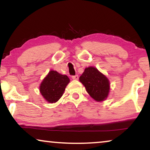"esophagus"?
<instances>
[{"mask_svg":"<svg viewBox=\"0 0 150 150\" xmlns=\"http://www.w3.org/2000/svg\"><path fill=\"white\" fill-rule=\"evenodd\" d=\"M72 79L74 80V81H77V80H79V76L78 75H75V76H72Z\"/></svg>","mask_w":150,"mask_h":150,"instance_id":"1","label":"esophagus"}]
</instances>
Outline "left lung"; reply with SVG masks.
<instances>
[{
	"instance_id": "obj_1",
	"label": "left lung",
	"mask_w": 150,
	"mask_h": 150,
	"mask_svg": "<svg viewBox=\"0 0 150 150\" xmlns=\"http://www.w3.org/2000/svg\"><path fill=\"white\" fill-rule=\"evenodd\" d=\"M86 91L97 102H102L108 98L110 91V82L108 78L95 67H88L79 78Z\"/></svg>"
}]
</instances>
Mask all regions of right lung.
<instances>
[{
    "mask_svg": "<svg viewBox=\"0 0 150 150\" xmlns=\"http://www.w3.org/2000/svg\"><path fill=\"white\" fill-rule=\"evenodd\" d=\"M69 79L57 71L50 70L40 84V91L43 98L50 103H55L61 98Z\"/></svg>",
    "mask_w": 150,
    "mask_h": 150,
    "instance_id": "add662e5",
    "label": "right lung"
}]
</instances>
